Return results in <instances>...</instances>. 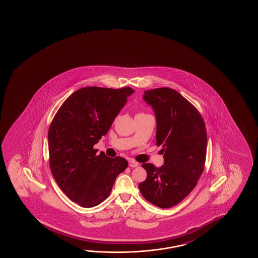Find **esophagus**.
<instances>
[{"label":"esophagus","instance_id":"1","mask_svg":"<svg viewBox=\"0 0 258 258\" xmlns=\"http://www.w3.org/2000/svg\"><path fill=\"white\" fill-rule=\"evenodd\" d=\"M128 165H130L131 167H137V166L139 165V163H137V162L134 160H130L128 161Z\"/></svg>","mask_w":258,"mask_h":258}]
</instances>
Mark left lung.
Returning a JSON list of instances; mask_svg holds the SVG:
<instances>
[{"mask_svg": "<svg viewBox=\"0 0 258 258\" xmlns=\"http://www.w3.org/2000/svg\"><path fill=\"white\" fill-rule=\"evenodd\" d=\"M156 118V145L165 163L159 168L143 164L148 176L139 184L148 202L167 209L181 203L195 189L203 173L207 152V131L198 110L173 89L144 92Z\"/></svg>", "mask_w": 258, "mask_h": 258, "instance_id": "8db88e82", "label": "left lung"}]
</instances>
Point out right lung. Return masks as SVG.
Here are the masks:
<instances>
[{
  "label": "right lung",
  "mask_w": 258,
  "mask_h": 258,
  "mask_svg": "<svg viewBox=\"0 0 258 258\" xmlns=\"http://www.w3.org/2000/svg\"><path fill=\"white\" fill-rule=\"evenodd\" d=\"M134 93L120 89L88 86L63 102L48 130L51 173L68 198L82 207L92 208L110 195L127 161L110 158L93 146L106 135L116 116Z\"/></svg>",
  "instance_id": "right-lung-1"
}]
</instances>
